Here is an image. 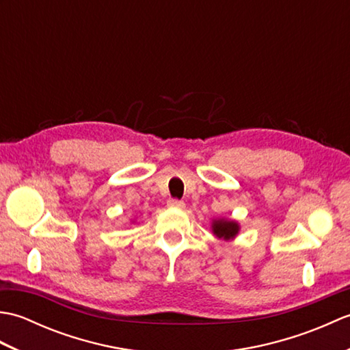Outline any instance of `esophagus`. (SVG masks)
Instances as JSON below:
<instances>
[{"label": "esophagus", "instance_id": "34e87169", "mask_svg": "<svg viewBox=\"0 0 350 350\" xmlns=\"http://www.w3.org/2000/svg\"><path fill=\"white\" fill-rule=\"evenodd\" d=\"M168 206L174 207V209H183L185 203L180 202V200H177V198H171V200H168Z\"/></svg>", "mask_w": 350, "mask_h": 350}]
</instances>
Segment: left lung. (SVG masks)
<instances>
[{"instance_id": "left-lung-1", "label": "left lung", "mask_w": 350, "mask_h": 350, "mask_svg": "<svg viewBox=\"0 0 350 350\" xmlns=\"http://www.w3.org/2000/svg\"><path fill=\"white\" fill-rule=\"evenodd\" d=\"M239 224L233 219H226V218H218L212 221V233L218 237V239L230 241L234 239L239 233Z\"/></svg>"}]
</instances>
